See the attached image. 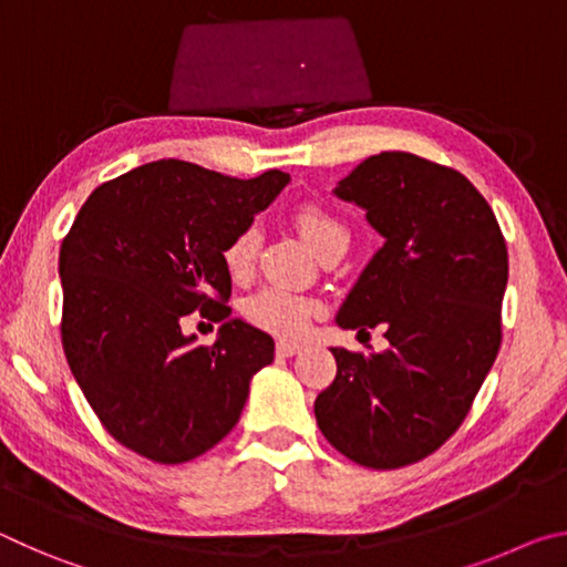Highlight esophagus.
Listing matches in <instances>:
<instances>
[{
	"label": "esophagus",
	"mask_w": 567,
	"mask_h": 567,
	"mask_svg": "<svg viewBox=\"0 0 567 567\" xmlns=\"http://www.w3.org/2000/svg\"><path fill=\"white\" fill-rule=\"evenodd\" d=\"M300 350H302V344H297V342H287V340L277 342V354H280V358H292V354H297Z\"/></svg>",
	"instance_id": "obj_1"
}]
</instances>
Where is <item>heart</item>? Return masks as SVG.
Instances as JSON below:
<instances>
[{
    "label": "heart",
    "mask_w": 567,
    "mask_h": 567,
    "mask_svg": "<svg viewBox=\"0 0 567 567\" xmlns=\"http://www.w3.org/2000/svg\"><path fill=\"white\" fill-rule=\"evenodd\" d=\"M292 223L300 229L305 243L315 249V255L324 257L338 249H348L350 233L342 219L315 203H300L292 209ZM257 255H260V229L245 227L227 239L223 247V262L227 275L235 282H245L252 277ZM320 312V305L312 297L297 295L282 287H267L247 302V320L277 338H300L310 328V320Z\"/></svg>",
    "instance_id": "heart-1"
}]
</instances>
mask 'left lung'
Here are the masks:
<instances>
[{
	"label": "left lung",
	"mask_w": 567,
	"mask_h": 567,
	"mask_svg": "<svg viewBox=\"0 0 567 567\" xmlns=\"http://www.w3.org/2000/svg\"><path fill=\"white\" fill-rule=\"evenodd\" d=\"M385 237L338 324L385 328L382 352L330 348L332 385L315 400L322 435L352 463H417L463 425L503 340L507 247L485 197L460 172L380 152L338 182Z\"/></svg>",
	"instance_id": "left-lung-1"
}]
</instances>
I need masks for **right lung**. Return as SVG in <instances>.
Wrapping results in <instances>:
<instances>
[{
	"instance_id": "obj_1",
	"label": "right lung",
	"mask_w": 567,
	"mask_h": 567,
	"mask_svg": "<svg viewBox=\"0 0 567 567\" xmlns=\"http://www.w3.org/2000/svg\"><path fill=\"white\" fill-rule=\"evenodd\" d=\"M287 182L159 159L104 182L76 213L60 247L62 348L102 425L137 455L179 465L207 453L272 362L270 334L229 320L223 247ZM195 309L224 322L209 349L181 332Z\"/></svg>"
}]
</instances>
